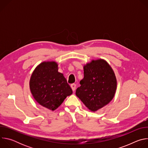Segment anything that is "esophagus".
<instances>
[{
  "mask_svg": "<svg viewBox=\"0 0 148 148\" xmlns=\"http://www.w3.org/2000/svg\"><path fill=\"white\" fill-rule=\"evenodd\" d=\"M71 88L72 90L73 91H74L75 90V88H76V84H71Z\"/></svg>",
  "mask_w": 148,
  "mask_h": 148,
  "instance_id": "esophagus-1",
  "label": "esophagus"
}]
</instances>
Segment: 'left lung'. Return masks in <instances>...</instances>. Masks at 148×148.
Here are the masks:
<instances>
[{
  "mask_svg": "<svg viewBox=\"0 0 148 148\" xmlns=\"http://www.w3.org/2000/svg\"><path fill=\"white\" fill-rule=\"evenodd\" d=\"M84 78L75 94L91 111L95 112L113 99L117 86L115 73L103 59L92 60L84 66Z\"/></svg>",
  "mask_w": 148,
  "mask_h": 148,
  "instance_id": "obj_1",
  "label": "left lung"
}]
</instances>
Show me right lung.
I'll use <instances>...</instances> for the list:
<instances>
[{
	"mask_svg": "<svg viewBox=\"0 0 148 148\" xmlns=\"http://www.w3.org/2000/svg\"><path fill=\"white\" fill-rule=\"evenodd\" d=\"M55 61H43L33 71L29 82L31 93L41 106L56 110L73 91Z\"/></svg>",
	"mask_w": 148,
	"mask_h": 148,
	"instance_id": "right-lung-1",
	"label": "right lung"
}]
</instances>
